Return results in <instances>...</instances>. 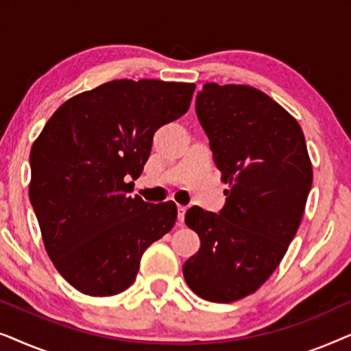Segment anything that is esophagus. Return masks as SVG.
I'll list each match as a JSON object with an SVG mask.
<instances>
[{
	"label": "esophagus",
	"mask_w": 351,
	"mask_h": 351,
	"mask_svg": "<svg viewBox=\"0 0 351 351\" xmlns=\"http://www.w3.org/2000/svg\"><path fill=\"white\" fill-rule=\"evenodd\" d=\"M185 213H186L185 206H177V219H179V225H184Z\"/></svg>",
	"instance_id": "1"
}]
</instances>
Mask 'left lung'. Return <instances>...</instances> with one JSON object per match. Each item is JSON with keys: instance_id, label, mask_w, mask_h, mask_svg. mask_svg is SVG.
<instances>
[{"instance_id": "obj_1", "label": "left lung", "mask_w": 351, "mask_h": 351, "mask_svg": "<svg viewBox=\"0 0 351 351\" xmlns=\"http://www.w3.org/2000/svg\"><path fill=\"white\" fill-rule=\"evenodd\" d=\"M195 108L230 189L219 214L186 210L201 247L182 270L196 295L228 304L256 292L280 265L302 222L313 171L299 123L262 90L208 83Z\"/></svg>"}]
</instances>
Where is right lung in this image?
<instances>
[{
  "label": "right lung",
  "mask_w": 351,
  "mask_h": 351,
  "mask_svg": "<svg viewBox=\"0 0 351 351\" xmlns=\"http://www.w3.org/2000/svg\"><path fill=\"white\" fill-rule=\"evenodd\" d=\"M196 86L114 80L57 108L30 153V203L57 271L75 289L107 297L136 280L142 254L174 227L172 201L132 191L153 134L186 113Z\"/></svg>",
  "instance_id": "right-lung-1"
}]
</instances>
